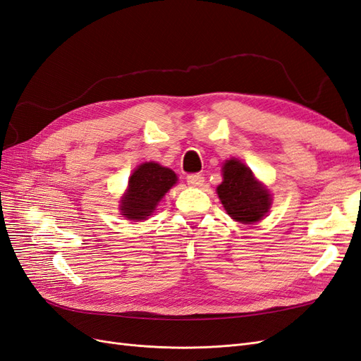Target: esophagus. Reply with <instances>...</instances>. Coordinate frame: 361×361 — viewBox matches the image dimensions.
Listing matches in <instances>:
<instances>
[{
  "instance_id": "obj_1",
  "label": "esophagus",
  "mask_w": 361,
  "mask_h": 361,
  "mask_svg": "<svg viewBox=\"0 0 361 361\" xmlns=\"http://www.w3.org/2000/svg\"><path fill=\"white\" fill-rule=\"evenodd\" d=\"M187 182H188V185L190 187H192V188H199V187H202L203 185V182H204V178L202 176V174H190V176L187 178Z\"/></svg>"
}]
</instances>
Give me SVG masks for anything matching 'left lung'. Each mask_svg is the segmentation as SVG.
Masks as SVG:
<instances>
[{
	"label": "left lung",
	"mask_w": 361,
	"mask_h": 361,
	"mask_svg": "<svg viewBox=\"0 0 361 361\" xmlns=\"http://www.w3.org/2000/svg\"><path fill=\"white\" fill-rule=\"evenodd\" d=\"M226 212L235 221L253 224L260 221L271 207V194L251 170L235 158L223 164V182L216 187Z\"/></svg>",
	"instance_id": "obj_1"
}]
</instances>
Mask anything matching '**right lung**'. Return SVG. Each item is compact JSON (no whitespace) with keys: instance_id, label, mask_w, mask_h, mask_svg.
Returning a JSON list of instances; mask_svg holds the SVG:
<instances>
[{"instance_id":"right-lung-1","label":"right lung","mask_w":361,"mask_h":361,"mask_svg":"<svg viewBox=\"0 0 361 361\" xmlns=\"http://www.w3.org/2000/svg\"><path fill=\"white\" fill-rule=\"evenodd\" d=\"M176 173L158 162L140 164L130 174L128 190L120 200V212L128 220H146L154 214L166 192L176 185Z\"/></svg>"}]
</instances>
